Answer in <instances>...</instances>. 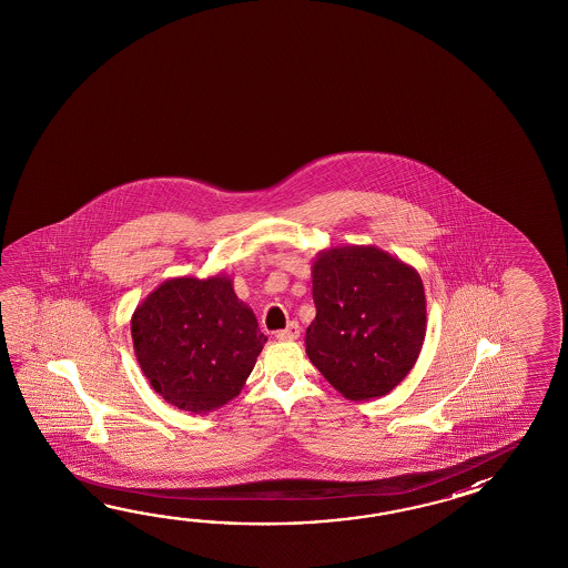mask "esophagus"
I'll return each mask as SVG.
<instances>
[{"label": "esophagus", "mask_w": 568, "mask_h": 568, "mask_svg": "<svg viewBox=\"0 0 568 568\" xmlns=\"http://www.w3.org/2000/svg\"><path fill=\"white\" fill-rule=\"evenodd\" d=\"M301 337V326H298V323H288V326L286 328H282V331H278L276 333V338H280V341H296V338Z\"/></svg>", "instance_id": "34e87169"}]
</instances>
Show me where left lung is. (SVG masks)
Wrapping results in <instances>:
<instances>
[{
    "label": "left lung",
    "instance_id": "left-lung-1",
    "mask_svg": "<svg viewBox=\"0 0 568 568\" xmlns=\"http://www.w3.org/2000/svg\"><path fill=\"white\" fill-rule=\"evenodd\" d=\"M313 298L306 355L343 398H382L410 374L426 337L416 267L375 245L326 247L313 260Z\"/></svg>",
    "mask_w": 568,
    "mask_h": 568
}]
</instances>
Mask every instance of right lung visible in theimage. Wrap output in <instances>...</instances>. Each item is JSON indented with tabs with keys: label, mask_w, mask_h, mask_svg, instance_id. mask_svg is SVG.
I'll return each mask as SVG.
<instances>
[{
	"label": "right lung",
	"mask_w": 568,
	"mask_h": 568,
	"mask_svg": "<svg viewBox=\"0 0 568 568\" xmlns=\"http://www.w3.org/2000/svg\"><path fill=\"white\" fill-rule=\"evenodd\" d=\"M135 359L179 410L209 414L237 398L267 337L225 274L164 280L132 314Z\"/></svg>",
	"instance_id": "1"
}]
</instances>
